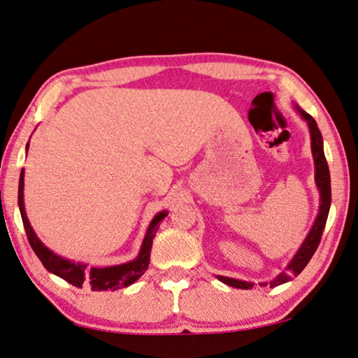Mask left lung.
<instances>
[{"label":"left lung","mask_w":358,"mask_h":358,"mask_svg":"<svg viewBox=\"0 0 358 358\" xmlns=\"http://www.w3.org/2000/svg\"><path fill=\"white\" fill-rule=\"evenodd\" d=\"M296 113L301 115V119L306 122L308 128H309V134H311V152H313V158H314V179H315V185H317V190L320 193V204H319V213L317 217L314 220V225L311 230H309L306 239H304L303 244L300 245V249L296 250V254L294 255V259L289 262V265L285 266L282 273H279L276 278H273L269 282H260L262 287H278L280 284H284L289 280L290 278H296L300 274L304 266L308 265L311 257L314 255V252L317 250L322 233H324V228L327 224V217H328V210H330V204H331V182H330V169H328V163L324 154V139H322V133L319 130L317 124L309 115L306 110H303L298 104H294ZM222 282L234 287V289H243V290H249L254 287V282H249V280H241V279H234V278H227V276H215Z\"/></svg>","instance_id":"left-lung-1"}]
</instances>
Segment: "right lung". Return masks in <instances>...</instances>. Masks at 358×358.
Listing matches in <instances>:
<instances>
[{
  "label": "right lung",
  "mask_w": 358,
  "mask_h": 358,
  "mask_svg": "<svg viewBox=\"0 0 358 358\" xmlns=\"http://www.w3.org/2000/svg\"><path fill=\"white\" fill-rule=\"evenodd\" d=\"M27 152H28V144H27ZM23 176H25V173H23L22 169L20 179H19V209H20L22 222H23V227H25L28 243H30L34 254L38 255V259L43 262V265L47 271L64 279L66 282L73 284L74 287H79V289H82V285H89L93 292L122 289V287H128L133 282H136V280L143 276L150 263L152 241H154L160 222L168 215L166 210H162V213H158L155 217L152 219L148 231H145V236L143 239V244H141V249L136 259L131 262L122 263V265H114V266H104V268L89 266L87 263H79V262L76 263L69 259H64L62 255H57L55 252H52L49 248H45V244L36 236V233H34L30 220H28L27 213H25V203H23Z\"/></svg>",
  "instance_id": "right-lung-1"
}]
</instances>
